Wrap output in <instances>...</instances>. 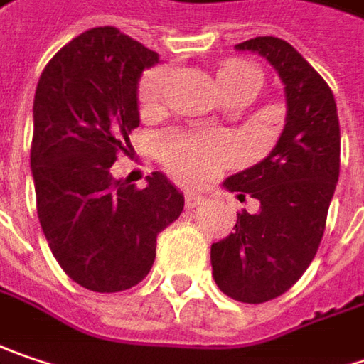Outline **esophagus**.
Returning a JSON list of instances; mask_svg holds the SVG:
<instances>
[{"instance_id":"34e87169","label":"esophagus","mask_w":364,"mask_h":364,"mask_svg":"<svg viewBox=\"0 0 364 364\" xmlns=\"http://www.w3.org/2000/svg\"><path fill=\"white\" fill-rule=\"evenodd\" d=\"M205 203V198L200 196V194H196V192H186L184 194V205H186V209H196L198 205H203Z\"/></svg>"}]
</instances>
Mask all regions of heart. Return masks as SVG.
<instances>
[{
    "label": "heart",
    "mask_w": 364,
    "mask_h": 364,
    "mask_svg": "<svg viewBox=\"0 0 364 364\" xmlns=\"http://www.w3.org/2000/svg\"><path fill=\"white\" fill-rule=\"evenodd\" d=\"M168 82V69L154 67L143 73L139 82V100L143 106H154L161 100ZM247 82H260V73L245 61H228L219 69V83L223 92L237 90ZM159 157L178 178L200 182L219 172L231 157V145L223 136L209 133H184L166 131L155 139Z\"/></svg>",
    "instance_id": "b5f03b06"
}]
</instances>
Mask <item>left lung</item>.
I'll return each mask as SVG.
<instances>
[{"label": "left lung", "mask_w": 364, "mask_h": 364, "mask_svg": "<svg viewBox=\"0 0 364 364\" xmlns=\"http://www.w3.org/2000/svg\"><path fill=\"white\" fill-rule=\"evenodd\" d=\"M235 48L277 69L287 122L268 157L223 182L240 200H260V210L237 213L235 231L210 245V264L228 297L264 303L299 281L318 252L340 173V122L330 85L287 41L256 36Z\"/></svg>", "instance_id": "left-lung-1"}]
</instances>
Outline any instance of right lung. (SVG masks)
Returning <instances> with one entry per match:
<instances>
[{"mask_svg":"<svg viewBox=\"0 0 364 364\" xmlns=\"http://www.w3.org/2000/svg\"><path fill=\"white\" fill-rule=\"evenodd\" d=\"M157 61L119 28H92L46 63L36 85L30 166L38 221L65 274L96 293L143 281L157 233L184 209L164 173L147 176L145 188L110 173L139 127V77Z\"/></svg>","mask_w":364,"mask_h":364,"instance_id":"right-lung-1","label":"right lung"}]
</instances>
